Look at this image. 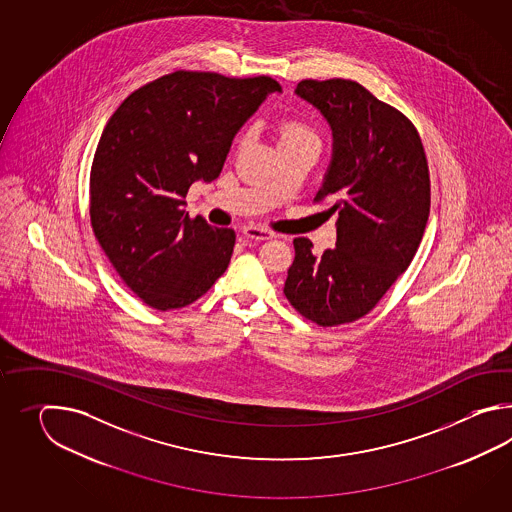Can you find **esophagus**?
I'll use <instances>...</instances> for the list:
<instances>
[{
    "mask_svg": "<svg viewBox=\"0 0 512 512\" xmlns=\"http://www.w3.org/2000/svg\"><path fill=\"white\" fill-rule=\"evenodd\" d=\"M243 234H245V238L254 241H265L274 238V232H271V230L261 229V227H252V225L245 227Z\"/></svg>",
    "mask_w": 512,
    "mask_h": 512,
    "instance_id": "esophagus-1",
    "label": "esophagus"
}]
</instances>
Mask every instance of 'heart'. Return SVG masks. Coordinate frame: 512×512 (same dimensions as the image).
Instances as JSON below:
<instances>
[{"label":"heart","instance_id":"1","mask_svg":"<svg viewBox=\"0 0 512 512\" xmlns=\"http://www.w3.org/2000/svg\"><path fill=\"white\" fill-rule=\"evenodd\" d=\"M285 142H304L318 146V135L313 128H309L300 120H287L280 126V144Z\"/></svg>","mask_w":512,"mask_h":512}]
</instances>
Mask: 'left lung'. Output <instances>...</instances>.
<instances>
[{"instance_id": "obj_1", "label": "left lung", "mask_w": 512, "mask_h": 512, "mask_svg": "<svg viewBox=\"0 0 512 512\" xmlns=\"http://www.w3.org/2000/svg\"><path fill=\"white\" fill-rule=\"evenodd\" d=\"M294 93L315 106L333 135L316 201L337 214V243L324 254L296 238L283 293L318 326L370 313L414 260L430 214L425 148L401 111L353 80H302Z\"/></svg>"}]
</instances>
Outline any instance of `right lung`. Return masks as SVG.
Returning <instances> with one entry per match:
<instances>
[{
    "mask_svg": "<svg viewBox=\"0 0 512 512\" xmlns=\"http://www.w3.org/2000/svg\"><path fill=\"white\" fill-rule=\"evenodd\" d=\"M276 91L271 77L175 71L111 115L91 166L89 214L102 251L144 304L185 307L227 271L234 230L188 218L186 192L221 174L236 133Z\"/></svg>",
    "mask_w": 512,
    "mask_h": 512,
    "instance_id": "1",
    "label": "right lung"
}]
</instances>
